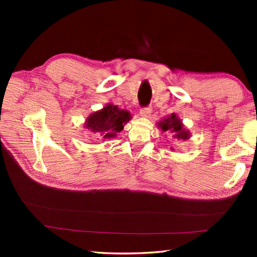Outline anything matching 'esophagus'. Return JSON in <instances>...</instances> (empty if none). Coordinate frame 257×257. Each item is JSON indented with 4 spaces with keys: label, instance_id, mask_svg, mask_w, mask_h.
Returning a JSON list of instances; mask_svg holds the SVG:
<instances>
[{
    "label": "esophagus",
    "instance_id": "obj_1",
    "mask_svg": "<svg viewBox=\"0 0 257 257\" xmlns=\"http://www.w3.org/2000/svg\"><path fill=\"white\" fill-rule=\"evenodd\" d=\"M152 113V107L151 106H146V107H143L141 111H139V114L142 116H144V118H149L150 114Z\"/></svg>",
    "mask_w": 257,
    "mask_h": 257
}]
</instances>
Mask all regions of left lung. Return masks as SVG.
Instances as JSON below:
<instances>
[{
    "label": "left lung",
    "mask_w": 257,
    "mask_h": 257,
    "mask_svg": "<svg viewBox=\"0 0 257 257\" xmlns=\"http://www.w3.org/2000/svg\"><path fill=\"white\" fill-rule=\"evenodd\" d=\"M158 124L163 132L170 133L176 141H186V139H188L190 137L189 132L185 129L181 120L178 118L175 113H172L170 116H168V118L161 120Z\"/></svg>",
    "instance_id": "1"
}]
</instances>
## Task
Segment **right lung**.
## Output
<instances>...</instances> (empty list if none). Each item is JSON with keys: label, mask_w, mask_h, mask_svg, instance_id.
Instances as JSON below:
<instances>
[{"label": "right lung", "mask_w": 257, "mask_h": 257, "mask_svg": "<svg viewBox=\"0 0 257 257\" xmlns=\"http://www.w3.org/2000/svg\"><path fill=\"white\" fill-rule=\"evenodd\" d=\"M132 119L130 113L118 108L113 104H107L102 110L96 111L87 118L85 128L92 133L95 137L111 139L123 129L124 124Z\"/></svg>", "instance_id": "right-lung-1"}]
</instances>
